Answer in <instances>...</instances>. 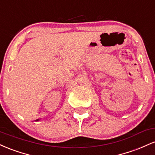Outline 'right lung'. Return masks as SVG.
<instances>
[{
  "label": "right lung",
  "instance_id": "obj_1",
  "mask_svg": "<svg viewBox=\"0 0 155 155\" xmlns=\"http://www.w3.org/2000/svg\"><path fill=\"white\" fill-rule=\"evenodd\" d=\"M36 121H39V119H37V120H36Z\"/></svg>",
  "mask_w": 155,
  "mask_h": 155
}]
</instances>
